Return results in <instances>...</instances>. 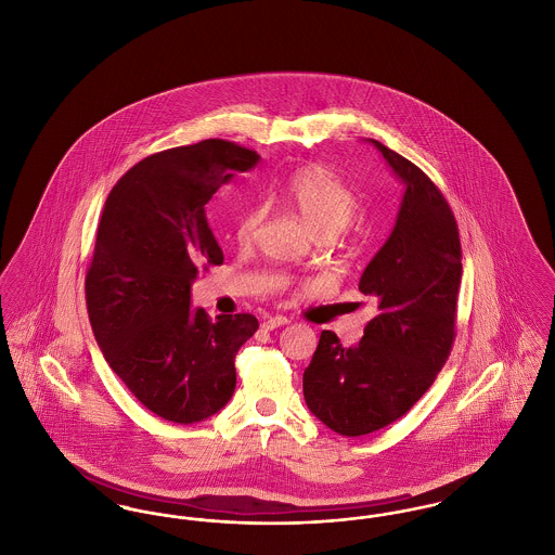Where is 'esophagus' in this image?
Here are the masks:
<instances>
[{
	"label": "esophagus",
	"instance_id": "34e87169",
	"mask_svg": "<svg viewBox=\"0 0 555 555\" xmlns=\"http://www.w3.org/2000/svg\"><path fill=\"white\" fill-rule=\"evenodd\" d=\"M289 320L287 317H268L264 318V322H262V328L264 331H274V328H279V326H283V324H287Z\"/></svg>",
	"mask_w": 555,
	"mask_h": 555
}]
</instances>
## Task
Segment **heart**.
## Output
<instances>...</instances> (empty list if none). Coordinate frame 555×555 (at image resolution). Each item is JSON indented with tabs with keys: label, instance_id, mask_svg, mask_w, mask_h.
Masks as SVG:
<instances>
[{
	"label": "heart",
	"instance_id": "1",
	"mask_svg": "<svg viewBox=\"0 0 555 555\" xmlns=\"http://www.w3.org/2000/svg\"><path fill=\"white\" fill-rule=\"evenodd\" d=\"M281 197L308 222L318 237L339 233L358 211V195L326 166L308 164L291 170L279 183ZM262 224V211L256 206L241 214L235 227L238 245H249Z\"/></svg>",
	"mask_w": 555,
	"mask_h": 555
}]
</instances>
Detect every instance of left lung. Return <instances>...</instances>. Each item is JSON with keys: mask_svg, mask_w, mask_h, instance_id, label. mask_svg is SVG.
Returning a JSON list of instances; mask_svg holds the SVG:
<instances>
[{"mask_svg": "<svg viewBox=\"0 0 555 555\" xmlns=\"http://www.w3.org/2000/svg\"><path fill=\"white\" fill-rule=\"evenodd\" d=\"M370 143L405 185L396 229L360 279L378 314L356 347L322 331L304 372L310 412L345 437L396 423L428 391L453 347L462 283V245L448 199L416 164L380 141Z\"/></svg>", "mask_w": 555, "mask_h": 555, "instance_id": "8db88e82", "label": "left lung"}]
</instances>
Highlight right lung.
I'll return each instance as SVG.
<instances>
[{"label": "right lung", "instance_id": "obj_1", "mask_svg": "<svg viewBox=\"0 0 555 555\" xmlns=\"http://www.w3.org/2000/svg\"><path fill=\"white\" fill-rule=\"evenodd\" d=\"M258 159L206 139L141 159L107 195L85 276L87 312L109 369L164 421L199 423L224 408L235 356L258 331L251 314L211 320L189 308L197 272L224 262L206 204Z\"/></svg>", "mask_w": 555, "mask_h": 555}]
</instances>
